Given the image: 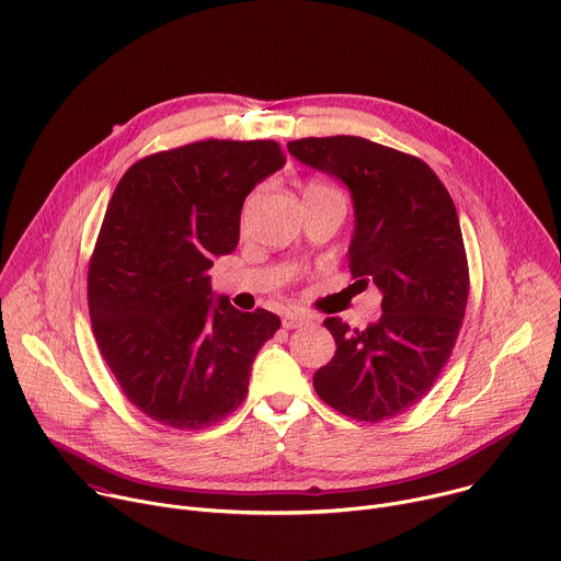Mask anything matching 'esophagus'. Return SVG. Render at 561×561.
Returning <instances> with one entry per match:
<instances>
[{"instance_id":"obj_1","label":"esophagus","mask_w":561,"mask_h":561,"mask_svg":"<svg viewBox=\"0 0 561 561\" xmlns=\"http://www.w3.org/2000/svg\"><path fill=\"white\" fill-rule=\"evenodd\" d=\"M310 314H306V312H301V310H288L286 314H284V319H282V324H284V329H301V327H306V324H310Z\"/></svg>"}]
</instances>
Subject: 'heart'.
Segmentation results:
<instances>
[{"label": "heart", "instance_id": "heart-1", "mask_svg": "<svg viewBox=\"0 0 561 561\" xmlns=\"http://www.w3.org/2000/svg\"><path fill=\"white\" fill-rule=\"evenodd\" d=\"M308 188H319V191H335V188H331V186H327V184H322V182H310V184H308Z\"/></svg>", "mask_w": 561, "mask_h": 561}]
</instances>
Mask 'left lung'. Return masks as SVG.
I'll return each mask as SVG.
<instances>
[{"label": "left lung", "mask_w": 561, "mask_h": 561, "mask_svg": "<svg viewBox=\"0 0 561 561\" xmlns=\"http://www.w3.org/2000/svg\"><path fill=\"white\" fill-rule=\"evenodd\" d=\"M288 152L351 191L348 266L355 284L381 293V317L362 331L327 319L337 351L312 386L359 422L402 415L433 388L463 322L468 262L455 204L422 159L364 137H306Z\"/></svg>", "instance_id": "obj_1"}]
</instances>
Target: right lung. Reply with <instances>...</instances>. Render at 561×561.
I'll return each mask as SVG.
<instances>
[{
	"mask_svg": "<svg viewBox=\"0 0 561 561\" xmlns=\"http://www.w3.org/2000/svg\"><path fill=\"white\" fill-rule=\"evenodd\" d=\"M286 164L277 141L206 139L154 152L119 180L89 266L98 346L128 402L171 428L217 424L244 402L279 317L210 293L237 249L247 195Z\"/></svg>",
	"mask_w": 561,
	"mask_h": 561,
	"instance_id": "add662e5",
	"label": "right lung"
}]
</instances>
